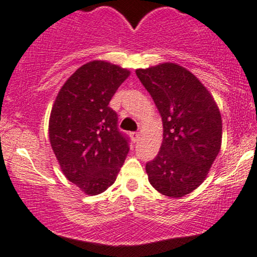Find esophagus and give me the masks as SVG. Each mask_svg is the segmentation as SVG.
<instances>
[{
    "label": "esophagus",
    "instance_id": "34e87169",
    "mask_svg": "<svg viewBox=\"0 0 257 257\" xmlns=\"http://www.w3.org/2000/svg\"><path fill=\"white\" fill-rule=\"evenodd\" d=\"M131 137L135 142H138V141H140V132H132Z\"/></svg>",
    "mask_w": 257,
    "mask_h": 257
}]
</instances>
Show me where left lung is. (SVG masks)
Wrapping results in <instances>:
<instances>
[{"mask_svg": "<svg viewBox=\"0 0 257 257\" xmlns=\"http://www.w3.org/2000/svg\"><path fill=\"white\" fill-rule=\"evenodd\" d=\"M161 114L164 141L147 162L152 185L170 197H182L201 185L220 152L221 115L209 91L176 63L137 69Z\"/></svg>", "mask_w": 257, "mask_h": 257, "instance_id": "8db88e82", "label": "left lung"}]
</instances>
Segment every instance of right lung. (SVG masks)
Returning <instances> with one entry per match:
<instances>
[{"label": "right lung", "mask_w": 257, "mask_h": 257, "mask_svg": "<svg viewBox=\"0 0 257 257\" xmlns=\"http://www.w3.org/2000/svg\"><path fill=\"white\" fill-rule=\"evenodd\" d=\"M128 75L109 62L85 63L63 84L51 109L54 154L66 178L87 195L109 188L128 154L130 138L108 105Z\"/></svg>", "instance_id": "obj_1"}]
</instances>
